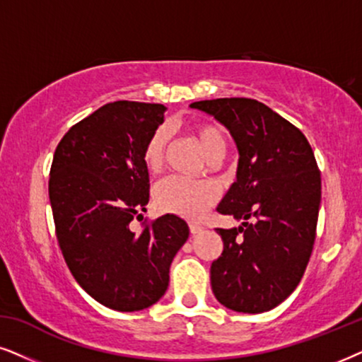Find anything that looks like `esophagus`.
<instances>
[{
	"instance_id": "obj_1",
	"label": "esophagus",
	"mask_w": 362,
	"mask_h": 362,
	"mask_svg": "<svg viewBox=\"0 0 362 362\" xmlns=\"http://www.w3.org/2000/svg\"><path fill=\"white\" fill-rule=\"evenodd\" d=\"M189 228H190V234H199V232L204 230L202 226H199V223H189Z\"/></svg>"
}]
</instances>
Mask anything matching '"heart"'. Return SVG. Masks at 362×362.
Returning a JSON list of instances; mask_svg holds the SVG:
<instances>
[{"label":"heart","mask_w":362,"mask_h":362,"mask_svg":"<svg viewBox=\"0 0 362 362\" xmlns=\"http://www.w3.org/2000/svg\"><path fill=\"white\" fill-rule=\"evenodd\" d=\"M192 134L210 160L222 157L226 153V135L215 123L199 122L192 127ZM167 132L163 128L153 130L141 148V160L147 170L157 173L165 163ZM218 192L212 184L205 182H187L184 178L170 177L155 187V205L167 214H175L180 217L197 221L217 200Z\"/></svg>","instance_id":"heart-1"}]
</instances>
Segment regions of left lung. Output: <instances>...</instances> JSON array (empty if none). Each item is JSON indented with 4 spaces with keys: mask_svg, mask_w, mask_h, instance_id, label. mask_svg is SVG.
<instances>
[{
    "mask_svg": "<svg viewBox=\"0 0 362 362\" xmlns=\"http://www.w3.org/2000/svg\"><path fill=\"white\" fill-rule=\"evenodd\" d=\"M226 125L239 148L237 180L217 212L244 221L215 228L221 257L210 265L214 296L235 313L259 314L287 299L308 267L315 240L321 172L299 128L252 98L190 105Z\"/></svg>",
    "mask_w": 362,
    "mask_h": 362,
    "instance_id": "obj_1",
    "label": "left lung"
}]
</instances>
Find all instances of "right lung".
Here are the masks:
<instances>
[{"mask_svg":"<svg viewBox=\"0 0 362 362\" xmlns=\"http://www.w3.org/2000/svg\"><path fill=\"white\" fill-rule=\"evenodd\" d=\"M163 112L160 103L103 105L63 135L49 170L68 269L95 300L120 313L147 309L165 294L172 260L189 237L187 222L173 214L132 230L150 197L141 148Z\"/></svg>","mask_w":362,"mask_h":362,"instance_id":"1","label":"right lung"}]
</instances>
